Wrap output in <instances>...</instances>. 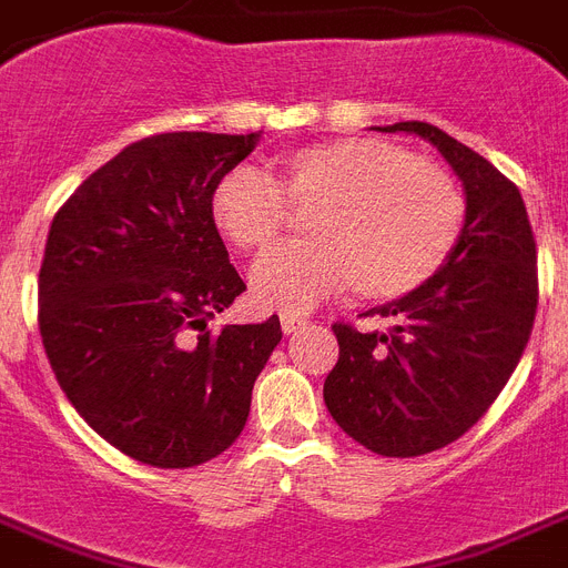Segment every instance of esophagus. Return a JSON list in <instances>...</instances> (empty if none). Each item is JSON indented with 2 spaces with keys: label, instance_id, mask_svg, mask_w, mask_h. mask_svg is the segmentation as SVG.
Listing matches in <instances>:
<instances>
[{
  "label": "esophagus",
  "instance_id": "1",
  "mask_svg": "<svg viewBox=\"0 0 568 568\" xmlns=\"http://www.w3.org/2000/svg\"><path fill=\"white\" fill-rule=\"evenodd\" d=\"M304 327V318L302 316H295V313H284V316H281V331H284V334H295V331H302Z\"/></svg>",
  "mask_w": 568,
  "mask_h": 568
}]
</instances>
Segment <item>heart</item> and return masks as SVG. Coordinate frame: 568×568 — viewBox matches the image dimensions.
Here are the masks:
<instances>
[{"label":"heart","instance_id":"obj_1","mask_svg":"<svg viewBox=\"0 0 568 568\" xmlns=\"http://www.w3.org/2000/svg\"><path fill=\"white\" fill-rule=\"evenodd\" d=\"M311 214V243L266 257L252 293L284 313L354 284L365 302H395L433 278L464 229V194L433 159L409 156L379 139L304 144L278 159L275 182L255 168H234L211 191L220 237L264 255L281 241L290 211Z\"/></svg>","mask_w":568,"mask_h":568}]
</instances>
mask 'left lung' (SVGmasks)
<instances>
[{
  "instance_id": "1",
  "label": "left lung",
  "mask_w": 568,
  "mask_h": 568,
  "mask_svg": "<svg viewBox=\"0 0 568 568\" xmlns=\"http://www.w3.org/2000/svg\"><path fill=\"white\" fill-rule=\"evenodd\" d=\"M377 130L420 135L464 189V229L447 264L363 313L386 322L383 331L334 325L327 412L365 449L409 458L462 438L514 374L537 313V246L517 185L476 150L424 121Z\"/></svg>"
}]
</instances>
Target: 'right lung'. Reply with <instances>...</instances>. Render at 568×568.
Here are the masks:
<instances>
[{
    "label": "right lung",
    "mask_w": 568,
    "mask_h": 568,
    "mask_svg": "<svg viewBox=\"0 0 568 568\" xmlns=\"http://www.w3.org/2000/svg\"><path fill=\"white\" fill-rule=\"evenodd\" d=\"M261 130L162 133L126 144L54 214L40 266V334L83 420L150 467H196L237 442L281 342L209 322L246 290L211 223V191Z\"/></svg>",
    "instance_id": "1"
}]
</instances>
